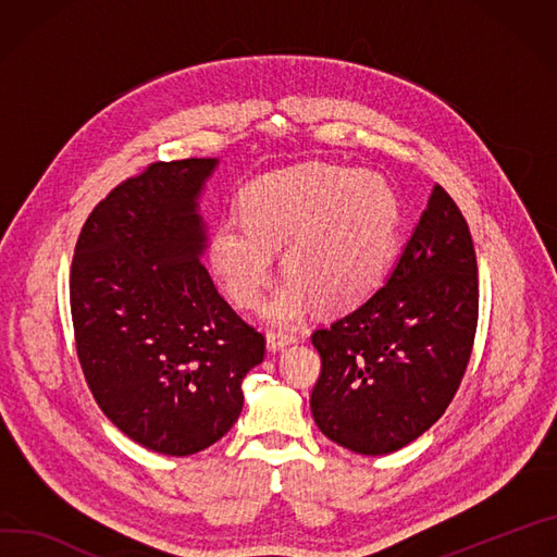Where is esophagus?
Wrapping results in <instances>:
<instances>
[{"label":"esophagus","mask_w":557,"mask_h":557,"mask_svg":"<svg viewBox=\"0 0 557 557\" xmlns=\"http://www.w3.org/2000/svg\"><path fill=\"white\" fill-rule=\"evenodd\" d=\"M295 339H297V337H295L293 333H284V331H269V333H267V344H269L271 350H280V348L293 344Z\"/></svg>","instance_id":"34e87169"}]
</instances>
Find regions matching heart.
Listing matches in <instances>:
<instances>
[{
  "instance_id": "heart-1",
  "label": "heart",
  "mask_w": 557,
  "mask_h": 557,
  "mask_svg": "<svg viewBox=\"0 0 557 557\" xmlns=\"http://www.w3.org/2000/svg\"><path fill=\"white\" fill-rule=\"evenodd\" d=\"M242 224L211 237V267L242 309L260 301L282 250L284 284L264 315L295 324L313 301L324 313L360 307L388 277L397 256L399 199L377 173L309 162L252 182L239 201Z\"/></svg>"
}]
</instances>
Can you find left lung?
I'll use <instances>...</instances> for the list:
<instances>
[{
  "mask_svg": "<svg viewBox=\"0 0 557 557\" xmlns=\"http://www.w3.org/2000/svg\"><path fill=\"white\" fill-rule=\"evenodd\" d=\"M478 309L469 224L435 184L384 286L311 335L322 358L311 393L320 431L362 455L393 453L418 440L460 388Z\"/></svg>",
  "mask_w": 557,
  "mask_h": 557,
  "instance_id": "1",
  "label": "left lung"
}]
</instances>
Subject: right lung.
<instances>
[{"mask_svg": "<svg viewBox=\"0 0 557 557\" xmlns=\"http://www.w3.org/2000/svg\"><path fill=\"white\" fill-rule=\"evenodd\" d=\"M218 160L153 162L86 218L71 267V315L84 380L137 444L190 455L239 418L242 380L267 337L215 288L197 197Z\"/></svg>", "mask_w": 557, "mask_h": 557, "instance_id": "right-lung-1", "label": "right lung"}]
</instances>
